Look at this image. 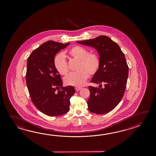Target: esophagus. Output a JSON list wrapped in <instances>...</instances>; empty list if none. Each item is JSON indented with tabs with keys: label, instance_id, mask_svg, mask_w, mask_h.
<instances>
[{
	"label": "esophagus",
	"instance_id": "34e87169",
	"mask_svg": "<svg viewBox=\"0 0 156 156\" xmlns=\"http://www.w3.org/2000/svg\"><path fill=\"white\" fill-rule=\"evenodd\" d=\"M81 87H75V90L76 91H80V90H81Z\"/></svg>",
	"mask_w": 156,
	"mask_h": 156
}]
</instances>
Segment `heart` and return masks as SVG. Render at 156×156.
<instances>
[{
	"label": "heart",
	"instance_id": "b5f03b06",
	"mask_svg": "<svg viewBox=\"0 0 156 156\" xmlns=\"http://www.w3.org/2000/svg\"><path fill=\"white\" fill-rule=\"evenodd\" d=\"M69 56L79 60L77 70L76 73H71L64 79L67 85L80 87L86 83L89 75H95L99 69L100 60L96 53H89L87 50L82 47L74 46L67 52ZM53 65L57 71L62 75L68 73L69 68L66 61L62 53L57 54L54 58Z\"/></svg>",
	"mask_w": 156,
	"mask_h": 156
}]
</instances>
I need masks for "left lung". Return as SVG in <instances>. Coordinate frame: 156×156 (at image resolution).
I'll return each instance as SVG.
<instances>
[{"label":"left lung","instance_id":"1","mask_svg":"<svg viewBox=\"0 0 156 156\" xmlns=\"http://www.w3.org/2000/svg\"><path fill=\"white\" fill-rule=\"evenodd\" d=\"M77 42L94 48L100 60L99 69L91 80L99 87H89L88 109L98 114L108 113L119 103L126 90L129 68L125 56L119 45L105 36Z\"/></svg>","mask_w":156,"mask_h":156}]
</instances>
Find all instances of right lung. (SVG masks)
I'll list each match as a JSON object with an SVG mask.
<instances>
[{
  "label": "right lung",
  "mask_w": 156,
  "mask_h": 156,
  "mask_svg": "<svg viewBox=\"0 0 156 156\" xmlns=\"http://www.w3.org/2000/svg\"><path fill=\"white\" fill-rule=\"evenodd\" d=\"M70 44L48 41L34 50L27 59L26 80L30 99L40 112L48 116L67 113L70 98L75 93L73 86L63 87L53 65L56 53Z\"/></svg>",
  "instance_id": "obj_1"
}]
</instances>
